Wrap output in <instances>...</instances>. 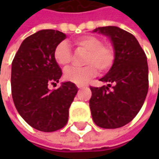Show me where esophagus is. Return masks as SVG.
<instances>
[{
  "label": "esophagus",
  "instance_id": "34e87169",
  "mask_svg": "<svg viewBox=\"0 0 159 159\" xmlns=\"http://www.w3.org/2000/svg\"><path fill=\"white\" fill-rule=\"evenodd\" d=\"M88 85H86V84H82V85H77V88L78 89H82V88H85V87H87Z\"/></svg>",
  "mask_w": 159,
  "mask_h": 159
}]
</instances>
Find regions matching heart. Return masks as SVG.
<instances>
[{"mask_svg":"<svg viewBox=\"0 0 159 159\" xmlns=\"http://www.w3.org/2000/svg\"><path fill=\"white\" fill-rule=\"evenodd\" d=\"M75 46L88 51L83 67H70L64 71V78L75 84H84L96 74V69L104 72L109 70L115 61V49L112 45L103 43L101 38L94 35H85L72 41ZM54 59L61 67L66 68L71 62L72 53L68 42L62 41L54 50Z\"/></svg>","mask_w":159,"mask_h":159,"instance_id":"obj_1","label":"heart"}]
</instances>
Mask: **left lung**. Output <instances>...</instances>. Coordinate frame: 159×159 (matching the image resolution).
I'll list each match as a JSON object with an SVG mask.
<instances>
[{
	"mask_svg": "<svg viewBox=\"0 0 159 159\" xmlns=\"http://www.w3.org/2000/svg\"><path fill=\"white\" fill-rule=\"evenodd\" d=\"M94 32L112 40L115 61L111 70L100 79L108 86L90 87L89 107L93 120L102 128H119L137 115L149 89L147 57L136 38L117 26H103ZM112 90H110L111 84Z\"/></svg>",
	"mask_w": 159,
	"mask_h": 159,
	"instance_id": "1",
	"label": "left lung"
}]
</instances>
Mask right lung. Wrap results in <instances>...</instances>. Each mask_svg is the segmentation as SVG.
I'll list each match as a JSON object with an SVG mask.
<instances>
[{
  "label": "right lung",
  "instance_id": "right-lung-1",
  "mask_svg": "<svg viewBox=\"0 0 159 159\" xmlns=\"http://www.w3.org/2000/svg\"><path fill=\"white\" fill-rule=\"evenodd\" d=\"M66 38L62 32L47 29L28 36L22 42L11 66V94L16 108L32 127L42 132L63 128L78 89L64 82L57 89L62 70L54 59V50Z\"/></svg>",
  "mask_w": 159,
  "mask_h": 159
}]
</instances>
